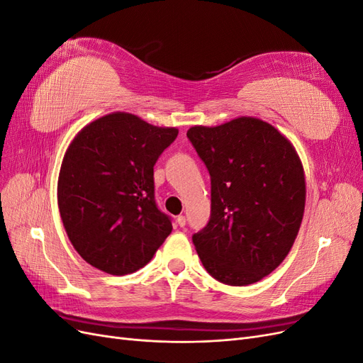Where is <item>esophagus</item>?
Masks as SVG:
<instances>
[{
  "mask_svg": "<svg viewBox=\"0 0 363 363\" xmlns=\"http://www.w3.org/2000/svg\"><path fill=\"white\" fill-rule=\"evenodd\" d=\"M177 224H179V227H184L186 225V216L184 215H179L177 216Z\"/></svg>",
  "mask_w": 363,
  "mask_h": 363,
  "instance_id": "esophagus-1",
  "label": "esophagus"
}]
</instances>
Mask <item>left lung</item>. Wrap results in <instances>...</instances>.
Returning <instances> with one entry per match:
<instances>
[{"label":"left lung","instance_id":"8db88e82","mask_svg":"<svg viewBox=\"0 0 363 363\" xmlns=\"http://www.w3.org/2000/svg\"><path fill=\"white\" fill-rule=\"evenodd\" d=\"M211 174V219L192 242L218 281L247 286L288 256L306 204L301 160L280 131L240 116L216 127L188 130Z\"/></svg>","mask_w":363,"mask_h":363}]
</instances>
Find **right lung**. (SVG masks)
Listing matches in <instances>:
<instances>
[{
    "label": "right lung",
    "instance_id": "obj_1",
    "mask_svg": "<svg viewBox=\"0 0 363 363\" xmlns=\"http://www.w3.org/2000/svg\"><path fill=\"white\" fill-rule=\"evenodd\" d=\"M179 135L136 115L92 121L72 139L59 174L57 203L75 251L112 276L145 267L172 230L155 200V164Z\"/></svg>",
    "mask_w": 363,
    "mask_h": 363
}]
</instances>
